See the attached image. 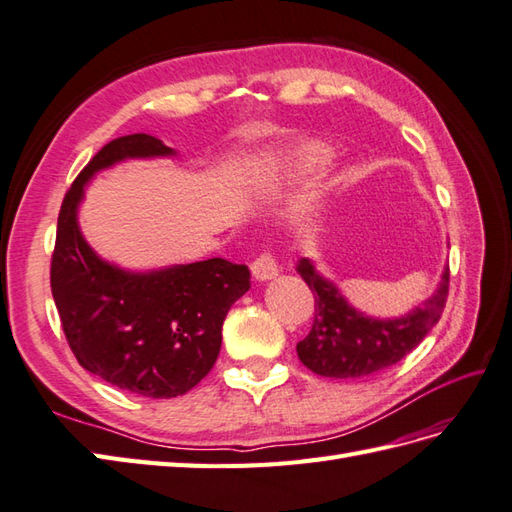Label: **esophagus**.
<instances>
[{"label": "esophagus", "mask_w": 512, "mask_h": 512, "mask_svg": "<svg viewBox=\"0 0 512 512\" xmlns=\"http://www.w3.org/2000/svg\"><path fill=\"white\" fill-rule=\"evenodd\" d=\"M251 272L257 281H268V279H275L279 275V266H277L275 257H272L270 253H264L253 261Z\"/></svg>", "instance_id": "obj_1"}]
</instances>
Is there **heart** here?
<instances>
[{
  "instance_id": "1",
  "label": "heart",
  "mask_w": 512,
  "mask_h": 512,
  "mask_svg": "<svg viewBox=\"0 0 512 512\" xmlns=\"http://www.w3.org/2000/svg\"><path fill=\"white\" fill-rule=\"evenodd\" d=\"M331 159H334V150H331V146L323 144V141H303V144H296L283 150L279 159V174L288 185L301 183L303 178L323 170L325 165L331 163ZM305 229H314L312 218L305 222Z\"/></svg>"
}]
</instances>
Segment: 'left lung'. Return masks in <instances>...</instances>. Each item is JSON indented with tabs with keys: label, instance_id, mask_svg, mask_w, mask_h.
<instances>
[{
	"label": "left lung",
	"instance_id": "left-lung-1",
	"mask_svg": "<svg viewBox=\"0 0 512 512\" xmlns=\"http://www.w3.org/2000/svg\"><path fill=\"white\" fill-rule=\"evenodd\" d=\"M296 272L310 285L316 301L312 329L296 344V353L312 373L336 379L371 375L406 358L438 323L449 294L445 268L436 292L421 307L395 320H377L353 310L310 259H299Z\"/></svg>",
	"mask_w": 512,
	"mask_h": 512
}]
</instances>
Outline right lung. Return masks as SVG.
I'll return each mask as SVG.
<instances>
[{"instance_id": "add662e5", "label": "right lung", "mask_w": 512, "mask_h": 512, "mask_svg": "<svg viewBox=\"0 0 512 512\" xmlns=\"http://www.w3.org/2000/svg\"><path fill=\"white\" fill-rule=\"evenodd\" d=\"M152 135L109 141L85 165L58 213L50 283L76 360L117 388L150 399L185 395L218 360L222 323L251 288V270L213 257L152 272L106 264L78 229V202L89 178L124 159L168 157Z\"/></svg>"}]
</instances>
